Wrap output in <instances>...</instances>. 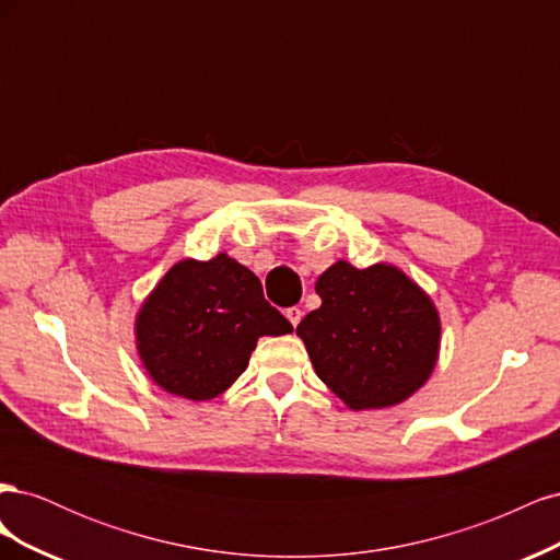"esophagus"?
I'll return each instance as SVG.
<instances>
[{"label": "esophagus", "instance_id": "esophagus-1", "mask_svg": "<svg viewBox=\"0 0 560 560\" xmlns=\"http://www.w3.org/2000/svg\"><path fill=\"white\" fill-rule=\"evenodd\" d=\"M284 315H287V319H290V322H292V327H296V325H299V322H301V317H303L301 308H296V306H294V308H287V313H284Z\"/></svg>", "mask_w": 560, "mask_h": 560}]
</instances>
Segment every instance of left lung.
I'll use <instances>...</instances> for the list:
<instances>
[{
	"mask_svg": "<svg viewBox=\"0 0 560 560\" xmlns=\"http://www.w3.org/2000/svg\"><path fill=\"white\" fill-rule=\"evenodd\" d=\"M322 306L299 322L315 374L352 411L387 409L425 385L442 319L430 294L393 264H331L315 282Z\"/></svg>",
	"mask_w": 560,
	"mask_h": 560,
	"instance_id": "1",
	"label": "left lung"
}]
</instances>
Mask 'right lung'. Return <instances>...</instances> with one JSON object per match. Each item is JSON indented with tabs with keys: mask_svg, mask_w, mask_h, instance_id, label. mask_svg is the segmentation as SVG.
Masks as SVG:
<instances>
[{
	"mask_svg": "<svg viewBox=\"0 0 560 560\" xmlns=\"http://www.w3.org/2000/svg\"><path fill=\"white\" fill-rule=\"evenodd\" d=\"M292 334L264 299L261 282L226 252L182 259L135 315V346L149 378L165 393L208 401L247 369L261 336Z\"/></svg>",
	"mask_w": 560,
	"mask_h": 560,
	"instance_id": "add662e5",
	"label": "right lung"
}]
</instances>
